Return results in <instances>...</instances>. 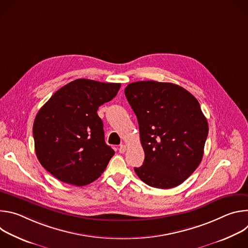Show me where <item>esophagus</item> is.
<instances>
[{
	"instance_id": "1",
	"label": "esophagus",
	"mask_w": 248,
	"mask_h": 248,
	"mask_svg": "<svg viewBox=\"0 0 248 248\" xmlns=\"http://www.w3.org/2000/svg\"><path fill=\"white\" fill-rule=\"evenodd\" d=\"M125 150H126L125 145H124V144L120 145V147H119V152H120V153H124V152H125Z\"/></svg>"
}]
</instances>
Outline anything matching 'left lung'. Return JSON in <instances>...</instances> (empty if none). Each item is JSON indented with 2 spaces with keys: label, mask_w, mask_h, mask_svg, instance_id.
Returning <instances> with one entry per match:
<instances>
[{
  "label": "left lung",
  "mask_w": 248,
  "mask_h": 248,
  "mask_svg": "<svg viewBox=\"0 0 248 248\" xmlns=\"http://www.w3.org/2000/svg\"><path fill=\"white\" fill-rule=\"evenodd\" d=\"M136 115L143 165L134 168L146 185L168 189L183 184L199 166L208 123L197 99L169 82L137 81L124 89Z\"/></svg>",
  "instance_id": "obj_1"
}]
</instances>
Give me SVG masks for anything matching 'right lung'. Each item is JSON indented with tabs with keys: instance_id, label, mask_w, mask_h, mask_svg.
<instances>
[{
	"instance_id": "1",
	"label": "right lung",
	"mask_w": 248,
	"mask_h": 248,
	"mask_svg": "<svg viewBox=\"0 0 248 248\" xmlns=\"http://www.w3.org/2000/svg\"><path fill=\"white\" fill-rule=\"evenodd\" d=\"M121 83L77 79L59 89L33 124L36 156L55 178L77 186L103 173L115 151L106 144L97 111L111 101Z\"/></svg>"
}]
</instances>
